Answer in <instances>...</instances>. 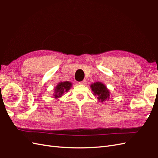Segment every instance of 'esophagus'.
<instances>
[{
	"label": "esophagus",
	"mask_w": 158,
	"mask_h": 158,
	"mask_svg": "<svg viewBox=\"0 0 158 158\" xmlns=\"http://www.w3.org/2000/svg\"><path fill=\"white\" fill-rule=\"evenodd\" d=\"M87 83V81H86V80H83L82 81H81V82H79V84H81V85H85Z\"/></svg>",
	"instance_id": "34e87169"
}]
</instances>
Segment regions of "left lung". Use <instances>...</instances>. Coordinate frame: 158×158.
I'll use <instances>...</instances> for the list:
<instances>
[{
	"label": "left lung",
	"mask_w": 158,
	"mask_h": 158,
	"mask_svg": "<svg viewBox=\"0 0 158 158\" xmlns=\"http://www.w3.org/2000/svg\"><path fill=\"white\" fill-rule=\"evenodd\" d=\"M91 87L94 95L97 97V98L100 100L101 102L105 101L110 98V92L104 84L100 82H97L92 84Z\"/></svg>",
	"instance_id": "1"
}]
</instances>
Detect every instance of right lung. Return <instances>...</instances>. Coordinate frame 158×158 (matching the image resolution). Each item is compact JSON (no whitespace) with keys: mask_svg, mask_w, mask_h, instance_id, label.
Returning <instances> with one entry per match:
<instances>
[{"mask_svg":"<svg viewBox=\"0 0 158 158\" xmlns=\"http://www.w3.org/2000/svg\"><path fill=\"white\" fill-rule=\"evenodd\" d=\"M71 85V83L69 81L60 83L55 89V94H54V97H55V98L61 97L63 94H64L65 92L69 91Z\"/></svg>","mask_w":158,"mask_h":158,"instance_id":"obj_1","label":"right lung"}]
</instances>
